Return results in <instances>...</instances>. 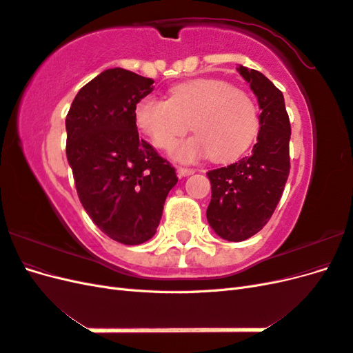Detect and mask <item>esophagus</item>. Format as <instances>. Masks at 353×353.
<instances>
[{
  "mask_svg": "<svg viewBox=\"0 0 353 353\" xmlns=\"http://www.w3.org/2000/svg\"><path fill=\"white\" fill-rule=\"evenodd\" d=\"M176 172H178L179 176H188V175H193L196 170L191 169V168H178Z\"/></svg>",
  "mask_w": 353,
  "mask_h": 353,
  "instance_id": "esophagus-1",
  "label": "esophagus"
}]
</instances>
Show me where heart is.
Returning a JSON list of instances; mask_svg holds the SVG:
<instances>
[{
	"label": "heart",
	"instance_id": "obj_1",
	"mask_svg": "<svg viewBox=\"0 0 353 353\" xmlns=\"http://www.w3.org/2000/svg\"><path fill=\"white\" fill-rule=\"evenodd\" d=\"M134 119L152 144L172 147L190 128L197 134L179 143L172 156L190 163L212 154L218 162L240 157L259 132L258 105L249 92L221 79H193L169 90V100L147 95Z\"/></svg>",
	"mask_w": 353,
	"mask_h": 353
}]
</instances>
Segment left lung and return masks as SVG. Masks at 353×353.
Wrapping results in <instances>:
<instances>
[{"label": "left lung", "instance_id": "left-lung-1", "mask_svg": "<svg viewBox=\"0 0 353 353\" xmlns=\"http://www.w3.org/2000/svg\"><path fill=\"white\" fill-rule=\"evenodd\" d=\"M259 103V132L249 157L209 170L212 199L209 225L228 241L248 240L270 221L290 172V121L283 92L263 73L239 65Z\"/></svg>", "mask_w": 353, "mask_h": 353}]
</instances>
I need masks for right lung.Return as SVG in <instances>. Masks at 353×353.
<instances>
[{"label": "right lung", "mask_w": 353, "mask_h": 353, "mask_svg": "<svg viewBox=\"0 0 353 353\" xmlns=\"http://www.w3.org/2000/svg\"><path fill=\"white\" fill-rule=\"evenodd\" d=\"M153 83L108 69L79 90L66 116V156L82 206L105 236L128 245L154 236L178 183L175 169L137 131L134 109Z\"/></svg>", "instance_id": "right-lung-1"}]
</instances>
